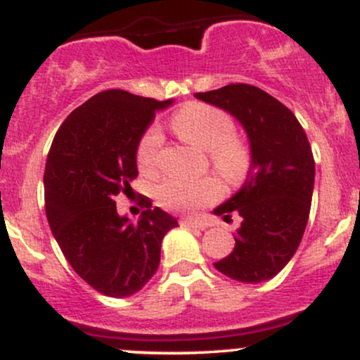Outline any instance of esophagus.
<instances>
[{
    "label": "esophagus",
    "mask_w": 360,
    "mask_h": 360,
    "mask_svg": "<svg viewBox=\"0 0 360 360\" xmlns=\"http://www.w3.org/2000/svg\"><path fill=\"white\" fill-rule=\"evenodd\" d=\"M181 225H184V227H189V229H207L210 224L205 222V220L183 219V220H181Z\"/></svg>",
    "instance_id": "esophagus-1"
}]
</instances>
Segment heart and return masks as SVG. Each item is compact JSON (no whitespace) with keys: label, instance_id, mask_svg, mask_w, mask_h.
<instances>
[{"label":"heart","instance_id":"obj_1","mask_svg":"<svg viewBox=\"0 0 360 360\" xmlns=\"http://www.w3.org/2000/svg\"><path fill=\"white\" fill-rule=\"evenodd\" d=\"M171 126L177 136L201 150L213 171L229 183H238L250 167V150L239 136L234 135V120L213 105L191 102L172 116ZM162 147V135L157 128H148L136 145V165L141 172L150 174L157 169ZM222 186L215 177L179 179L167 177L157 186L155 198L165 210L193 213L217 201Z\"/></svg>","mask_w":360,"mask_h":360}]
</instances>
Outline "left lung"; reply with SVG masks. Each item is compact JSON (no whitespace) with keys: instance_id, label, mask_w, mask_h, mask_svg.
Returning a JSON list of instances; mask_svg holds the SVG:
<instances>
[{"instance_id":"8db88e82","label":"left lung","mask_w":360,"mask_h":360,"mask_svg":"<svg viewBox=\"0 0 360 360\" xmlns=\"http://www.w3.org/2000/svg\"><path fill=\"white\" fill-rule=\"evenodd\" d=\"M231 112L246 129L251 167L243 188L215 208L243 219L229 256L213 263L244 283L270 280L290 262L306 231L314 188V157L301 122L289 108L248 84L195 94Z\"/></svg>"}]
</instances>
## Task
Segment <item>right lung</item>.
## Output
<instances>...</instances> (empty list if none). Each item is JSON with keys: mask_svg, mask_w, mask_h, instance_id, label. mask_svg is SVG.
<instances>
[{"mask_svg": "<svg viewBox=\"0 0 360 360\" xmlns=\"http://www.w3.org/2000/svg\"><path fill=\"white\" fill-rule=\"evenodd\" d=\"M171 104L104 90L63 121L47 153L46 215L54 239L71 268L109 297L143 289L159 268L162 239L177 227L147 196L138 222L117 215L114 201L138 176V140Z\"/></svg>", "mask_w": 360, "mask_h": 360, "instance_id": "add662e5", "label": "right lung"}]
</instances>
